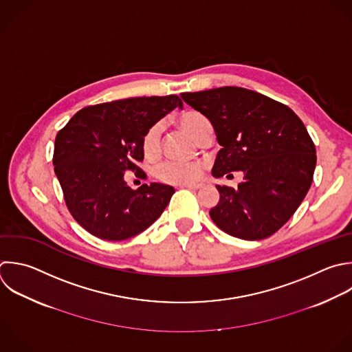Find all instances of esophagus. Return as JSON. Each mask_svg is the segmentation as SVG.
<instances>
[{"instance_id":"obj_1","label":"esophagus","mask_w":352,"mask_h":352,"mask_svg":"<svg viewBox=\"0 0 352 352\" xmlns=\"http://www.w3.org/2000/svg\"><path fill=\"white\" fill-rule=\"evenodd\" d=\"M182 187L190 188V190H199V188H202V184H183Z\"/></svg>"}]
</instances>
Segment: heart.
Listing matches in <instances>:
<instances>
[{
  "label": "heart",
  "mask_w": 352,
  "mask_h": 352,
  "mask_svg": "<svg viewBox=\"0 0 352 352\" xmlns=\"http://www.w3.org/2000/svg\"><path fill=\"white\" fill-rule=\"evenodd\" d=\"M179 124L198 142L201 135L210 126L208 118L198 111H188L180 116ZM164 132V124L155 122L148 128L143 138V151L147 157L155 155L161 148V138ZM204 164L184 162V161H166L161 164L155 173L158 179L172 184H188L198 180L204 172Z\"/></svg>",
  "instance_id": "obj_1"
}]
</instances>
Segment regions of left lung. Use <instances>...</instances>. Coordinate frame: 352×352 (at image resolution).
Returning a JSON list of instances; mask_svg holds the SVG:
<instances>
[{
    "label": "left lung",
    "mask_w": 352,
    "mask_h": 352,
    "mask_svg": "<svg viewBox=\"0 0 352 352\" xmlns=\"http://www.w3.org/2000/svg\"><path fill=\"white\" fill-rule=\"evenodd\" d=\"M213 125L217 153L212 175L243 172L236 188L216 186L209 210L224 232L246 241L276 232L307 195L316 165L315 146L301 120L285 104L239 87L182 94Z\"/></svg>",
    "instance_id": "1"
}]
</instances>
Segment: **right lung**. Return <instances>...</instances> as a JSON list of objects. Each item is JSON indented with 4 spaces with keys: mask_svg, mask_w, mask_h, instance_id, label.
<instances>
[{
    "mask_svg": "<svg viewBox=\"0 0 352 352\" xmlns=\"http://www.w3.org/2000/svg\"><path fill=\"white\" fill-rule=\"evenodd\" d=\"M176 95L129 98L80 110L59 131L54 165L66 205L92 235L124 241L148 228L165 210L175 188L151 183L132 190L125 172L140 170L143 138L173 109Z\"/></svg>",
    "mask_w": 352,
    "mask_h": 352,
    "instance_id": "1",
    "label": "right lung"
}]
</instances>
